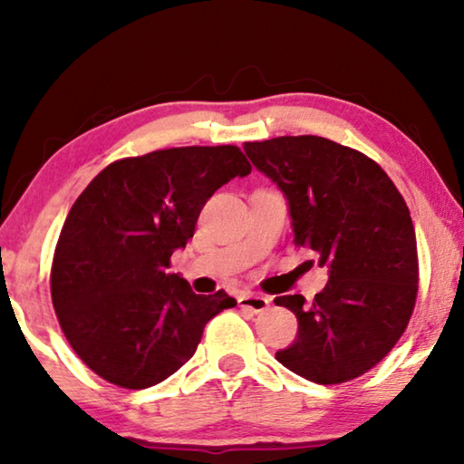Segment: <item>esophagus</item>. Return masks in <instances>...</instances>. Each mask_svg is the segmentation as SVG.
Returning <instances> with one entry per match:
<instances>
[{
	"label": "esophagus",
	"instance_id": "34e87169",
	"mask_svg": "<svg viewBox=\"0 0 464 464\" xmlns=\"http://www.w3.org/2000/svg\"><path fill=\"white\" fill-rule=\"evenodd\" d=\"M239 307L247 309L257 315V313H264L270 307V298L260 296V295H241L239 296Z\"/></svg>",
	"mask_w": 464,
	"mask_h": 464
}]
</instances>
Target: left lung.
Wrapping results in <instances>:
<instances>
[{
	"label": "left lung",
	"mask_w": 464,
	"mask_h": 464,
	"mask_svg": "<svg viewBox=\"0 0 464 464\" xmlns=\"http://www.w3.org/2000/svg\"><path fill=\"white\" fill-rule=\"evenodd\" d=\"M251 163L280 188L295 243L327 268L313 303H274L296 315V340L276 352L288 371L337 384L371 371L403 335L418 296V247L410 208L371 157L301 135L246 143Z\"/></svg>",
	"instance_id": "8db88e82"
}]
</instances>
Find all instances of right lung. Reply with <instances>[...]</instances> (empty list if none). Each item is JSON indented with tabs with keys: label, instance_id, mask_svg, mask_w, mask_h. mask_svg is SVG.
I'll return each mask as SVG.
<instances>
[{
	"label": "right lung",
	"instance_id": "add662e5",
	"mask_svg": "<svg viewBox=\"0 0 464 464\" xmlns=\"http://www.w3.org/2000/svg\"><path fill=\"white\" fill-rule=\"evenodd\" d=\"M251 171L235 145L176 147L110 163L69 210L51 296L75 354L102 379L147 389L182 368L204 325L237 304L196 295L169 257L184 249L207 200Z\"/></svg>",
	"mask_w": 464,
	"mask_h": 464
}]
</instances>
